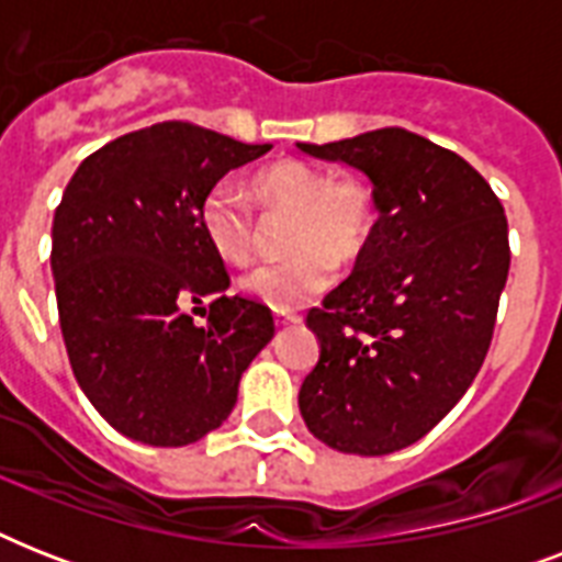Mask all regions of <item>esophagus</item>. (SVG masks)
Masks as SVG:
<instances>
[{
	"label": "esophagus",
	"mask_w": 562,
	"mask_h": 562,
	"mask_svg": "<svg viewBox=\"0 0 562 562\" xmlns=\"http://www.w3.org/2000/svg\"><path fill=\"white\" fill-rule=\"evenodd\" d=\"M273 324L280 326V329H285V326L300 324V317L297 315H289V312H273Z\"/></svg>",
	"instance_id": "1"
}]
</instances>
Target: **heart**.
Masks as SVG:
<instances>
[{"instance_id": "b5f03b06", "label": "heart", "mask_w": 562, "mask_h": 562, "mask_svg": "<svg viewBox=\"0 0 562 562\" xmlns=\"http://www.w3.org/2000/svg\"><path fill=\"white\" fill-rule=\"evenodd\" d=\"M247 194L265 212H294L289 250L241 277V289L273 312H294L329 289L335 265H350L368 245L375 210L370 189L356 178H329L308 162L282 160L256 171ZM201 229L227 262L254 250V218L233 189L215 187L201 203Z\"/></svg>"}]
</instances>
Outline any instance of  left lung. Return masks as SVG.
<instances>
[{
	"mask_svg": "<svg viewBox=\"0 0 562 562\" xmlns=\"http://www.w3.org/2000/svg\"><path fill=\"white\" fill-rule=\"evenodd\" d=\"M297 148L359 169L379 212L350 277L306 317L321 359L300 414L338 452L391 454L484 364L510 268L505 210L470 162L402 127Z\"/></svg>",
	"mask_w": 562,
	"mask_h": 562,
	"instance_id": "1",
	"label": "left lung"
}]
</instances>
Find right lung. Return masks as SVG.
Instances as JSON below:
<instances>
[{
	"label": "right lung",
	"instance_id": "add662e5",
	"mask_svg": "<svg viewBox=\"0 0 562 562\" xmlns=\"http://www.w3.org/2000/svg\"><path fill=\"white\" fill-rule=\"evenodd\" d=\"M271 145L189 122L108 143L78 166L52 224V277L72 373L110 426L148 446L198 443L236 405L238 379L273 338L271 308L227 297L201 229L227 171ZM212 299L198 327L186 306Z\"/></svg>",
	"mask_w": 562,
	"mask_h": 562
}]
</instances>
